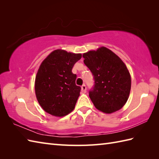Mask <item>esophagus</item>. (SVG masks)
Wrapping results in <instances>:
<instances>
[{"label": "esophagus", "instance_id": "34e87169", "mask_svg": "<svg viewBox=\"0 0 159 159\" xmlns=\"http://www.w3.org/2000/svg\"><path fill=\"white\" fill-rule=\"evenodd\" d=\"M81 91H82V92H83V93H85L86 92L87 87H86L85 85H82V87H81Z\"/></svg>", "mask_w": 159, "mask_h": 159}]
</instances>
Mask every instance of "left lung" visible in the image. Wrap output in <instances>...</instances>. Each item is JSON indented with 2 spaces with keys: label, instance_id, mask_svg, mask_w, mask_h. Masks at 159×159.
I'll use <instances>...</instances> for the list:
<instances>
[{
  "label": "left lung",
  "instance_id": "8db88e82",
  "mask_svg": "<svg viewBox=\"0 0 159 159\" xmlns=\"http://www.w3.org/2000/svg\"><path fill=\"white\" fill-rule=\"evenodd\" d=\"M83 57L93 78L94 85L89 96L95 107L106 113L121 109L127 102L131 87L126 65L105 47L84 53Z\"/></svg>",
  "mask_w": 159,
  "mask_h": 159
}]
</instances>
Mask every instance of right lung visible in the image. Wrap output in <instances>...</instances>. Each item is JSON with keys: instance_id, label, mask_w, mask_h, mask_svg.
Listing matches in <instances>:
<instances>
[{"instance_id": "obj_1", "label": "right lung", "mask_w": 159, "mask_h": 159, "mask_svg": "<svg viewBox=\"0 0 159 159\" xmlns=\"http://www.w3.org/2000/svg\"><path fill=\"white\" fill-rule=\"evenodd\" d=\"M81 57V54L56 50L43 61L37 73L35 89L46 112L62 117L74 109L81 88L76 85V74L72 70Z\"/></svg>"}]
</instances>
